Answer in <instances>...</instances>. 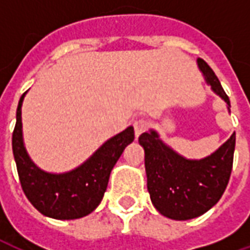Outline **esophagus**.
Here are the masks:
<instances>
[{
	"instance_id": "obj_1",
	"label": "esophagus",
	"mask_w": 250,
	"mask_h": 250,
	"mask_svg": "<svg viewBox=\"0 0 250 250\" xmlns=\"http://www.w3.org/2000/svg\"><path fill=\"white\" fill-rule=\"evenodd\" d=\"M147 128V122L145 119H138L134 122V131H135V136H139L142 132H145Z\"/></svg>"
}]
</instances>
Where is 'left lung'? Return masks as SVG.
Instances as JSON below:
<instances>
[{
	"instance_id": "left-lung-1",
	"label": "left lung",
	"mask_w": 250,
	"mask_h": 250,
	"mask_svg": "<svg viewBox=\"0 0 250 250\" xmlns=\"http://www.w3.org/2000/svg\"><path fill=\"white\" fill-rule=\"evenodd\" d=\"M197 65L206 84L230 112V100L213 69L199 57ZM139 145L145 150L147 190L161 214L170 220H191L205 214L220 201L230 178L234 132L215 151L201 159L181 155L154 128L139 136Z\"/></svg>"
}]
</instances>
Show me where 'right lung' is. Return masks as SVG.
<instances>
[{
	"label": "right lung",
	"instance_id": "add662e5",
	"mask_svg": "<svg viewBox=\"0 0 250 250\" xmlns=\"http://www.w3.org/2000/svg\"><path fill=\"white\" fill-rule=\"evenodd\" d=\"M25 95L17 107L12 147L26 198L41 214L55 220H76L91 214L103 199L109 174L122 152L134 141V127L111 136L77 167L65 173L45 171L32 161L25 147L21 118Z\"/></svg>",
	"mask_w": 250,
	"mask_h": 250
}]
</instances>
